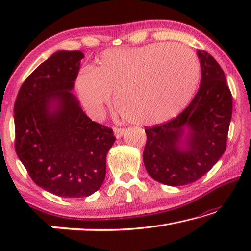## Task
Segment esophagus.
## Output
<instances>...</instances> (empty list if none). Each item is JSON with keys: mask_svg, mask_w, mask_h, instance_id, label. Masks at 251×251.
Masks as SVG:
<instances>
[{"mask_svg": "<svg viewBox=\"0 0 251 251\" xmlns=\"http://www.w3.org/2000/svg\"><path fill=\"white\" fill-rule=\"evenodd\" d=\"M125 133L124 128H120V127H114V135L116 136V138H121Z\"/></svg>", "mask_w": 251, "mask_h": 251, "instance_id": "obj_1", "label": "esophagus"}]
</instances>
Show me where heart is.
<instances>
[{"label":"heart","instance_id":"b5f03b06","mask_svg":"<svg viewBox=\"0 0 251 251\" xmlns=\"http://www.w3.org/2000/svg\"><path fill=\"white\" fill-rule=\"evenodd\" d=\"M199 62L179 44L152 43L107 50L76 78L80 100L100 117L116 93L117 109L130 122L154 125L175 117L196 91Z\"/></svg>","mask_w":251,"mask_h":251}]
</instances>
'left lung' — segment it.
<instances>
[{"label":"left lung","instance_id":"left-lung-1","mask_svg":"<svg viewBox=\"0 0 251 251\" xmlns=\"http://www.w3.org/2000/svg\"><path fill=\"white\" fill-rule=\"evenodd\" d=\"M197 54L201 80L194 100L172 121L145 128L144 164L152 179L164 185L198 180L226 151L231 93L217 61L206 50H198Z\"/></svg>","mask_w":251,"mask_h":251}]
</instances>
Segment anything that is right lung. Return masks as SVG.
<instances>
[{
	"label": "right lung",
	"instance_id": "add662e5",
	"mask_svg": "<svg viewBox=\"0 0 251 251\" xmlns=\"http://www.w3.org/2000/svg\"><path fill=\"white\" fill-rule=\"evenodd\" d=\"M80 50H58L24 80L14 104L15 151L37 186L59 197L100 188L113 129L93 122L71 91Z\"/></svg>",
	"mask_w": 251,
	"mask_h": 251
}]
</instances>
